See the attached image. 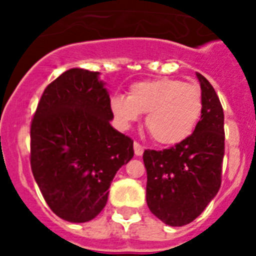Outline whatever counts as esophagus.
Returning <instances> with one entry per match:
<instances>
[{
	"instance_id": "esophagus-1",
	"label": "esophagus",
	"mask_w": 256,
	"mask_h": 256,
	"mask_svg": "<svg viewBox=\"0 0 256 256\" xmlns=\"http://www.w3.org/2000/svg\"><path fill=\"white\" fill-rule=\"evenodd\" d=\"M134 152H136V156H142L144 154V146L138 144V142H134Z\"/></svg>"
}]
</instances>
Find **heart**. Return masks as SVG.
<instances>
[{
	"mask_svg": "<svg viewBox=\"0 0 256 256\" xmlns=\"http://www.w3.org/2000/svg\"><path fill=\"white\" fill-rule=\"evenodd\" d=\"M112 110L126 124L136 122L140 112H148L146 128L152 140L175 144L190 136L200 120L202 90L195 84L168 77L136 82L128 96H112Z\"/></svg>",
	"mask_w": 256,
	"mask_h": 256,
	"instance_id": "heart-1",
	"label": "heart"
}]
</instances>
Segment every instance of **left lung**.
I'll list each match as a JSON object with an SVG mask.
<instances>
[{"mask_svg": "<svg viewBox=\"0 0 256 256\" xmlns=\"http://www.w3.org/2000/svg\"><path fill=\"white\" fill-rule=\"evenodd\" d=\"M203 112L194 132L172 148L144 150L146 202L168 226H184L198 218L218 194L224 156V114L214 88L196 73Z\"/></svg>", "mask_w": 256, "mask_h": 256, "instance_id": "1", "label": "left lung"}]
</instances>
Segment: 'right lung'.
<instances>
[{
	"label": "right lung",
	"instance_id": "1",
	"mask_svg": "<svg viewBox=\"0 0 256 256\" xmlns=\"http://www.w3.org/2000/svg\"><path fill=\"white\" fill-rule=\"evenodd\" d=\"M98 72L70 69L42 94L30 126V166L54 214L88 222L106 206L114 175L134 156L116 132Z\"/></svg>",
	"mask_w": 256,
	"mask_h": 256
}]
</instances>
